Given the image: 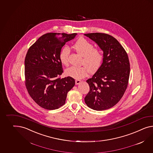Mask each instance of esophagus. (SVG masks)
<instances>
[{
  "instance_id": "obj_1",
  "label": "esophagus",
  "mask_w": 153,
  "mask_h": 153,
  "mask_svg": "<svg viewBox=\"0 0 153 153\" xmlns=\"http://www.w3.org/2000/svg\"><path fill=\"white\" fill-rule=\"evenodd\" d=\"M81 82H82V81L80 80H75V84L76 85H78L79 84H80Z\"/></svg>"
}]
</instances>
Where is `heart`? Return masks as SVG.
Segmentation results:
<instances>
[{
    "label": "heart",
    "mask_w": 153,
    "mask_h": 153,
    "mask_svg": "<svg viewBox=\"0 0 153 153\" xmlns=\"http://www.w3.org/2000/svg\"><path fill=\"white\" fill-rule=\"evenodd\" d=\"M74 48L78 53L83 56L82 64L84 65L71 66L67 68L65 71L67 76L80 79L85 77L89 71L91 73H93L98 71L103 60V54L100 50L94 48L93 44L84 38L78 40L74 44ZM70 53L71 49L68 46H64L60 51V61L65 66L68 65Z\"/></svg>",
    "instance_id": "1"
}]
</instances>
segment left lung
Instances as JSON below:
<instances>
[{
  "instance_id": "1",
  "label": "left lung",
  "mask_w": 153,
  "mask_h": 153,
  "mask_svg": "<svg viewBox=\"0 0 153 153\" xmlns=\"http://www.w3.org/2000/svg\"><path fill=\"white\" fill-rule=\"evenodd\" d=\"M103 51L100 67L91 78L86 80L90 91L84 98L92 109L101 111L118 103L128 86L130 64L125 49L111 35L100 33L85 34Z\"/></svg>"
}]
</instances>
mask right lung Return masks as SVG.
I'll list each match as a JSON object with an SVG mask.
<instances>
[{
  "mask_svg": "<svg viewBox=\"0 0 153 153\" xmlns=\"http://www.w3.org/2000/svg\"><path fill=\"white\" fill-rule=\"evenodd\" d=\"M76 35L47 33L28 49L24 63L25 85L31 98L44 109H56L63 105L68 91L75 85L71 76L59 78L63 73L59 53Z\"/></svg>",
  "mask_w": 153,
  "mask_h": 153,
  "instance_id": "add662e5",
  "label": "right lung"
}]
</instances>
